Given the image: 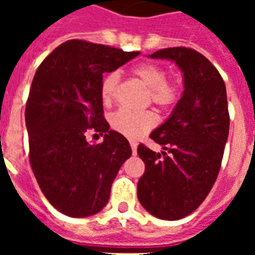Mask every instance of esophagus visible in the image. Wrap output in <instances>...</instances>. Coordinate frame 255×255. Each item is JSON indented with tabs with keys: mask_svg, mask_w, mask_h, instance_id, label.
Instances as JSON below:
<instances>
[{
	"mask_svg": "<svg viewBox=\"0 0 255 255\" xmlns=\"http://www.w3.org/2000/svg\"><path fill=\"white\" fill-rule=\"evenodd\" d=\"M129 144H131V148H132V152H133V153H136V149H137V143H136V141H129Z\"/></svg>",
	"mask_w": 255,
	"mask_h": 255,
	"instance_id": "34e87169",
	"label": "esophagus"
}]
</instances>
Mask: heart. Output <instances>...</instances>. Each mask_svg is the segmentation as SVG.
<instances>
[{
    "label": "heart",
    "mask_w": 255,
    "mask_h": 255,
    "mask_svg": "<svg viewBox=\"0 0 255 255\" xmlns=\"http://www.w3.org/2000/svg\"><path fill=\"white\" fill-rule=\"evenodd\" d=\"M132 74L149 90L151 100L160 107H169L177 100V86L167 81V71L156 63H141L132 69ZM119 74L110 73L104 75L100 86V96L104 104L111 103L115 95ZM156 124V116L149 111L132 112L120 110L111 116V126L127 137H140Z\"/></svg>",
    "instance_id": "heart-1"
}]
</instances>
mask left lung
<instances>
[{
    "mask_svg": "<svg viewBox=\"0 0 255 255\" xmlns=\"http://www.w3.org/2000/svg\"><path fill=\"white\" fill-rule=\"evenodd\" d=\"M148 57L174 62L184 91L169 118L151 133L163 151L137 148L145 164L137 198L149 214L174 221L201 205L218 176L229 135L226 87L217 69L196 50L169 47Z\"/></svg>",
    "mask_w": 255,
    "mask_h": 255,
    "instance_id": "1",
    "label": "left lung"
}]
</instances>
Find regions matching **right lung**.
<instances>
[{
    "label": "right lung",
    "instance_id": "add662e5",
    "mask_svg": "<svg viewBox=\"0 0 255 255\" xmlns=\"http://www.w3.org/2000/svg\"><path fill=\"white\" fill-rule=\"evenodd\" d=\"M140 51L71 39L58 46L34 75L25 120L30 164L42 193L69 217H90L107 205L111 185L132 149L103 118L100 86ZM104 134L88 143L85 132Z\"/></svg>",
    "mask_w": 255,
    "mask_h": 255
}]
</instances>
